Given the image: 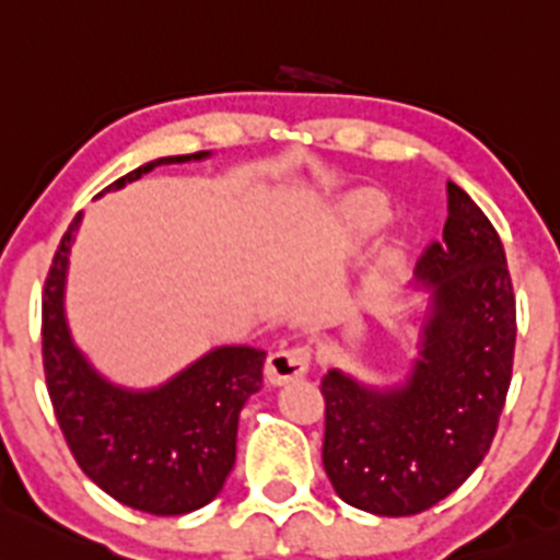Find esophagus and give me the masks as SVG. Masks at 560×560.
<instances>
[{"mask_svg":"<svg viewBox=\"0 0 560 560\" xmlns=\"http://www.w3.org/2000/svg\"><path fill=\"white\" fill-rule=\"evenodd\" d=\"M311 368V349L308 346H290V349H279L276 354L268 357V375L270 384H287V381L303 378Z\"/></svg>","mask_w":560,"mask_h":560,"instance_id":"esophagus-1","label":"esophagus"}]
</instances>
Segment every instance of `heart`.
<instances>
[{
  "label": "heart",
  "instance_id": "b5f03b06",
  "mask_svg": "<svg viewBox=\"0 0 560 560\" xmlns=\"http://www.w3.org/2000/svg\"><path fill=\"white\" fill-rule=\"evenodd\" d=\"M384 217H386L384 203L375 201V198H364V201L359 203L357 211H354L357 231H362V233L375 231V228H378L381 222H384Z\"/></svg>",
  "mask_w": 560,
  "mask_h": 560
}]
</instances>
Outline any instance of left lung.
Here are the masks:
<instances>
[{
    "label": "left lung",
    "mask_w": 560,
    "mask_h": 560,
    "mask_svg": "<svg viewBox=\"0 0 560 560\" xmlns=\"http://www.w3.org/2000/svg\"><path fill=\"white\" fill-rule=\"evenodd\" d=\"M432 316L408 386L370 392L322 378V462L335 493L373 515H419L478 469L497 434L515 359V292L502 238L448 182V222L419 260Z\"/></svg>",
    "instance_id": "8db88e82"
}]
</instances>
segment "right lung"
Instances as JSON below:
<instances>
[{
  "mask_svg": "<svg viewBox=\"0 0 560 560\" xmlns=\"http://www.w3.org/2000/svg\"><path fill=\"white\" fill-rule=\"evenodd\" d=\"M196 155L158 158L112 182H126ZM104 190V192H107ZM80 214L63 233L43 292V368L52 413L82 472L112 499L150 515H185L222 491L235 462L246 399L262 386L265 351L225 346L155 392H126L98 378L69 338L63 279Z\"/></svg>",
  "mask_w": 560,
  "mask_h": 560,
  "instance_id": "add662e5",
  "label": "right lung"
}]
</instances>
